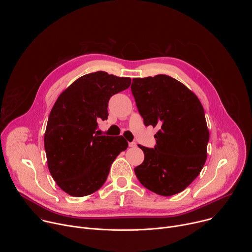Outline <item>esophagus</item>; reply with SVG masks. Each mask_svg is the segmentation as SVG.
Segmentation results:
<instances>
[{
    "label": "esophagus",
    "mask_w": 252,
    "mask_h": 252,
    "mask_svg": "<svg viewBox=\"0 0 252 252\" xmlns=\"http://www.w3.org/2000/svg\"><path fill=\"white\" fill-rule=\"evenodd\" d=\"M128 146H129L130 148H134V147H136V143H135L134 141H132V142H129V143H128Z\"/></svg>",
    "instance_id": "esophagus-1"
}]
</instances>
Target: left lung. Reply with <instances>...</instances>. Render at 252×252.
<instances>
[{
  "mask_svg": "<svg viewBox=\"0 0 252 252\" xmlns=\"http://www.w3.org/2000/svg\"><path fill=\"white\" fill-rule=\"evenodd\" d=\"M130 89L145 125L159 126L154 149L138 146L145 160L134 173L155 193L182 192L206 160L209 131L202 104L184 84L166 75L132 79Z\"/></svg>",
  "mask_w": 252,
  "mask_h": 252,
  "instance_id": "left-lung-1",
  "label": "left lung"
}]
</instances>
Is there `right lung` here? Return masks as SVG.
<instances>
[{
    "label": "right lung",
    "mask_w": 252,
    "mask_h": 252,
    "mask_svg": "<svg viewBox=\"0 0 252 252\" xmlns=\"http://www.w3.org/2000/svg\"><path fill=\"white\" fill-rule=\"evenodd\" d=\"M130 78L105 71L85 75L56 100L45 132L48 167L64 192L81 197L99 189L116 158L128 147L123 135H99L112 95L126 90Z\"/></svg>",
    "instance_id": "1"
}]
</instances>
